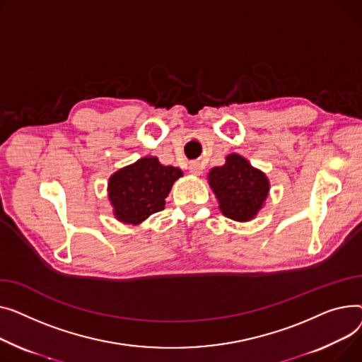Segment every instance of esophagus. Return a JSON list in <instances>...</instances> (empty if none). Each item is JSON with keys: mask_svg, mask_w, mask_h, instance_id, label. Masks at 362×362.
Segmentation results:
<instances>
[{"mask_svg": "<svg viewBox=\"0 0 362 362\" xmlns=\"http://www.w3.org/2000/svg\"><path fill=\"white\" fill-rule=\"evenodd\" d=\"M188 169H189V173L194 174V175H202V173H203V166L197 160L189 162Z\"/></svg>", "mask_w": 362, "mask_h": 362, "instance_id": "34e87169", "label": "esophagus"}]
</instances>
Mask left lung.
<instances>
[{"label":"left lung","mask_w":362,"mask_h":362,"mask_svg":"<svg viewBox=\"0 0 362 362\" xmlns=\"http://www.w3.org/2000/svg\"><path fill=\"white\" fill-rule=\"evenodd\" d=\"M209 185L222 214L237 222L251 221L259 214L270 188L260 169L237 153L228 155L225 165L210 169Z\"/></svg>","instance_id":"1"}]
</instances>
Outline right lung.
Instances as JSON below:
<instances>
[{
	"label": "right lung",
	"instance_id": "1",
	"mask_svg": "<svg viewBox=\"0 0 362 362\" xmlns=\"http://www.w3.org/2000/svg\"><path fill=\"white\" fill-rule=\"evenodd\" d=\"M182 177L180 168L165 166L155 156H146L117 171L108 182V196L115 218L139 225L165 209L173 184Z\"/></svg>",
	"mask_w": 362,
	"mask_h": 362
}]
</instances>
